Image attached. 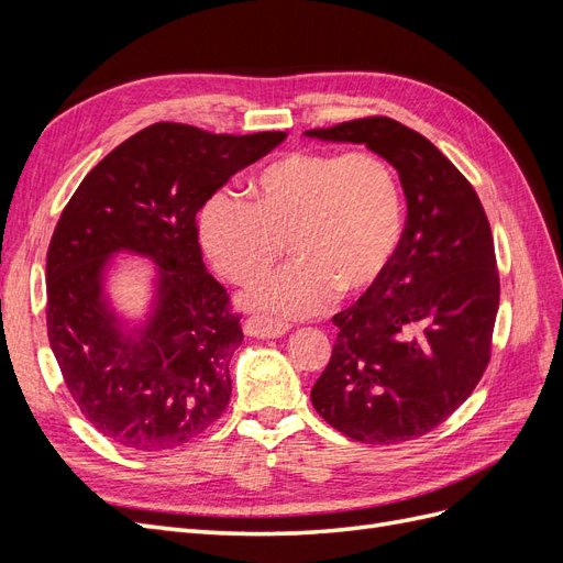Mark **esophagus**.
<instances>
[{"label": "esophagus", "instance_id": "34e87169", "mask_svg": "<svg viewBox=\"0 0 563 563\" xmlns=\"http://www.w3.org/2000/svg\"><path fill=\"white\" fill-rule=\"evenodd\" d=\"M244 331L246 335H253V338H279L288 331V323L269 319V317H249L244 321Z\"/></svg>", "mask_w": 563, "mask_h": 563}]
</instances>
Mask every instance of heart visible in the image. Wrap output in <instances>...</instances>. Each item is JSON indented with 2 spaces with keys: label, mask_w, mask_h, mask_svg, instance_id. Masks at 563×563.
I'll use <instances>...</instances> for the list:
<instances>
[{
  "label": "heart",
  "mask_w": 563,
  "mask_h": 563,
  "mask_svg": "<svg viewBox=\"0 0 563 563\" xmlns=\"http://www.w3.org/2000/svg\"><path fill=\"white\" fill-rule=\"evenodd\" d=\"M199 232L213 265L236 284L263 277L288 242L296 261L255 284L246 302L269 319L312 317L338 291H368L385 275L404 232L401 192L373 152L302 150L263 168L253 203L216 192Z\"/></svg>",
  "instance_id": "b5f03b06"
}]
</instances>
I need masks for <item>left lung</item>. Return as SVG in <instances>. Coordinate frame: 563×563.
I'll return each instance as SVG.
<instances>
[{"label":"left lung","instance_id":"obj_1","mask_svg":"<svg viewBox=\"0 0 563 563\" xmlns=\"http://www.w3.org/2000/svg\"><path fill=\"white\" fill-rule=\"evenodd\" d=\"M364 143L399 172L408 203L385 275L338 312L331 360L312 406L362 444H401L439 428L490 362L500 275L486 211L472 183L424 139L389 117L310 129Z\"/></svg>","mask_w":563,"mask_h":563}]
</instances>
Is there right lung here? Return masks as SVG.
<instances>
[{
  "instance_id": "1",
  "label": "right lung",
  "mask_w": 563,
  "mask_h": 563,
  "mask_svg": "<svg viewBox=\"0 0 563 563\" xmlns=\"http://www.w3.org/2000/svg\"><path fill=\"white\" fill-rule=\"evenodd\" d=\"M284 139L157 122L117 145L65 203L46 253L48 343L81 416L114 444L176 449L228 408L242 314L203 269L197 213ZM119 247L163 267L141 341L121 338L99 291V272Z\"/></svg>"
}]
</instances>
